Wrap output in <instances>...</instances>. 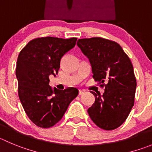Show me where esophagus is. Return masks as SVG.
<instances>
[{"mask_svg": "<svg viewBox=\"0 0 152 152\" xmlns=\"http://www.w3.org/2000/svg\"><path fill=\"white\" fill-rule=\"evenodd\" d=\"M84 91L83 90H79V95H82V94H84Z\"/></svg>", "mask_w": 152, "mask_h": 152, "instance_id": "34e87169", "label": "esophagus"}]
</instances>
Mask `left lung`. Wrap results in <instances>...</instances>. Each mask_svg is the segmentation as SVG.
I'll list each match as a JSON object with an SVG mask.
<instances>
[{"mask_svg":"<svg viewBox=\"0 0 152 152\" xmlns=\"http://www.w3.org/2000/svg\"><path fill=\"white\" fill-rule=\"evenodd\" d=\"M77 46L89 59L94 79L105 87L103 95L91 91L95 101L88 113L100 128L116 129L125 121L134 104L137 80L133 64L114 41L86 38L79 39Z\"/></svg>","mask_w":152,"mask_h":152,"instance_id":"obj_1","label":"left lung"}]
</instances>
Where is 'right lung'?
<instances>
[{"label": "right lung", "instance_id": "add662e5", "mask_svg": "<svg viewBox=\"0 0 152 152\" xmlns=\"http://www.w3.org/2000/svg\"><path fill=\"white\" fill-rule=\"evenodd\" d=\"M76 40L75 37L37 38L18 55L15 69L18 97L27 115L38 127L49 128L58 122L79 94L76 88L61 91L49 86V76H56L61 59Z\"/></svg>", "mask_w": 152, "mask_h": 152}]
</instances>
